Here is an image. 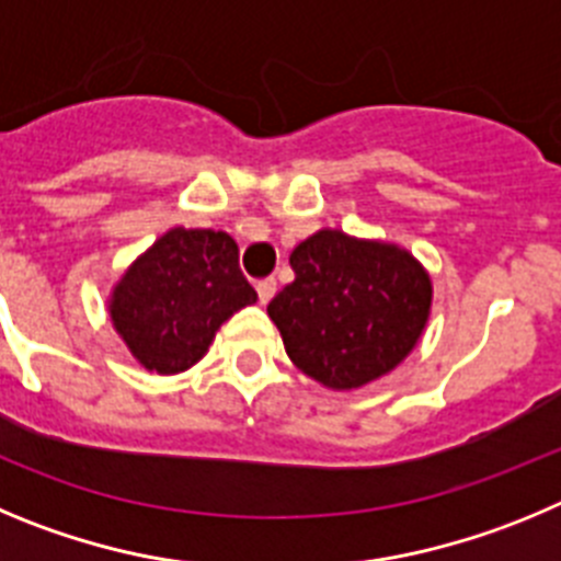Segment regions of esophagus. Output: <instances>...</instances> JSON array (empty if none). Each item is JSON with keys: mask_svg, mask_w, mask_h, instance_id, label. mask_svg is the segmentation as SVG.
Masks as SVG:
<instances>
[{"mask_svg": "<svg viewBox=\"0 0 561 561\" xmlns=\"http://www.w3.org/2000/svg\"><path fill=\"white\" fill-rule=\"evenodd\" d=\"M256 293H260V305H268V301L274 299V293H276V279H274V276L256 282Z\"/></svg>", "mask_w": 561, "mask_h": 561, "instance_id": "34e87169", "label": "esophagus"}]
</instances>
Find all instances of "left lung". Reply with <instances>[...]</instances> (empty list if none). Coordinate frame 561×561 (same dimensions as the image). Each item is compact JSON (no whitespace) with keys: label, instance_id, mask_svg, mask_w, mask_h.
Wrapping results in <instances>:
<instances>
[{"label":"left lung","instance_id":"1","mask_svg":"<svg viewBox=\"0 0 561 561\" xmlns=\"http://www.w3.org/2000/svg\"><path fill=\"white\" fill-rule=\"evenodd\" d=\"M268 316L293 366L352 391L400 366L425 332L433 285L405 249L321 229L290 254Z\"/></svg>","mask_w":561,"mask_h":561}]
</instances>
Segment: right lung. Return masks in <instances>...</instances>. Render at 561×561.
Returning a JSON list of instances; mask_svg holds the SVG:
<instances>
[{"label":"right lung","instance_id":"add662e5","mask_svg":"<svg viewBox=\"0 0 561 561\" xmlns=\"http://www.w3.org/2000/svg\"><path fill=\"white\" fill-rule=\"evenodd\" d=\"M254 301L226 231L175 226L136 256L114 285L108 312L148 371L179 375L206 355L224 321Z\"/></svg>","mask_w":561,"mask_h":561}]
</instances>
